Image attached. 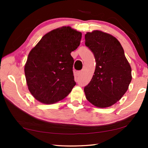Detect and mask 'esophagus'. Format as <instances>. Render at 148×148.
Returning <instances> with one entry per match:
<instances>
[{"instance_id":"obj_1","label":"esophagus","mask_w":148,"mask_h":148,"mask_svg":"<svg viewBox=\"0 0 148 148\" xmlns=\"http://www.w3.org/2000/svg\"><path fill=\"white\" fill-rule=\"evenodd\" d=\"M81 73H82L81 71H77V72H76L77 76H80V74H81Z\"/></svg>"}]
</instances>
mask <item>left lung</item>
<instances>
[{
  "instance_id": "1",
  "label": "left lung",
  "mask_w": 148,
  "mask_h": 148,
  "mask_svg": "<svg viewBox=\"0 0 148 148\" xmlns=\"http://www.w3.org/2000/svg\"><path fill=\"white\" fill-rule=\"evenodd\" d=\"M85 44L93 53L96 68L84 87L86 99L94 106L106 108L119 101L132 79L131 68L119 42L101 31L87 32Z\"/></svg>"
}]
</instances>
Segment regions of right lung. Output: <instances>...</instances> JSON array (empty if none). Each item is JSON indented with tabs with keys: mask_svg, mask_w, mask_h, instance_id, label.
<instances>
[{
	"mask_svg": "<svg viewBox=\"0 0 148 148\" xmlns=\"http://www.w3.org/2000/svg\"><path fill=\"white\" fill-rule=\"evenodd\" d=\"M82 33L70 27L49 32L30 51L25 65L28 89L37 101L53 104L64 99L76 85L71 52Z\"/></svg>",
	"mask_w": 148,
	"mask_h": 148,
	"instance_id": "obj_1",
	"label": "right lung"
}]
</instances>
